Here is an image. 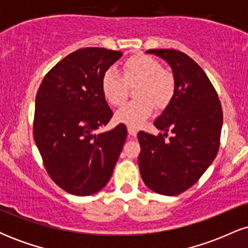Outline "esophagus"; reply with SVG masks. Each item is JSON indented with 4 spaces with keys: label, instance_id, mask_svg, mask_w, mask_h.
<instances>
[{
    "label": "esophagus",
    "instance_id": "esophagus-1",
    "mask_svg": "<svg viewBox=\"0 0 248 248\" xmlns=\"http://www.w3.org/2000/svg\"><path fill=\"white\" fill-rule=\"evenodd\" d=\"M128 134H129L130 136H136L138 135V129L133 127H128Z\"/></svg>",
    "mask_w": 248,
    "mask_h": 248
}]
</instances>
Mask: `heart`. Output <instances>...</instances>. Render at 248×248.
Here are the masks:
<instances>
[{"label":"heart","mask_w":248,"mask_h":248,"mask_svg":"<svg viewBox=\"0 0 248 248\" xmlns=\"http://www.w3.org/2000/svg\"><path fill=\"white\" fill-rule=\"evenodd\" d=\"M138 85L134 96L138 100L128 102L116 112L115 119L128 127L138 128L153 114L155 105L166 107L175 92V80L169 71L162 69L153 57L138 53L127 59L122 66V76L108 69L101 78L105 99L113 106H120L128 94V86Z\"/></svg>","instance_id":"b5f03b06"}]
</instances>
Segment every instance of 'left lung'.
Instances as JSON below:
<instances>
[{
  "label": "left lung",
  "mask_w": 248,
  "mask_h": 248,
  "mask_svg": "<svg viewBox=\"0 0 248 248\" xmlns=\"http://www.w3.org/2000/svg\"><path fill=\"white\" fill-rule=\"evenodd\" d=\"M146 53L171 67L175 92L154 126L163 134H138L139 168L144 184L154 192L176 196L192 186L217 156L223 110L217 92L202 67L186 53L154 49ZM170 130L173 136L164 139Z\"/></svg>",
  "instance_id": "obj_1"
}]
</instances>
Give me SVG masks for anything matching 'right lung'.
<instances>
[{"label": "right lung", "mask_w": 248, "mask_h": 248, "mask_svg": "<svg viewBox=\"0 0 248 248\" xmlns=\"http://www.w3.org/2000/svg\"><path fill=\"white\" fill-rule=\"evenodd\" d=\"M121 56L104 47L77 50L51 69L37 92L33 139L50 177L71 195L100 191L126 141L124 124L95 133L113 116L101 78Z\"/></svg>", "instance_id": "1"}]
</instances>
